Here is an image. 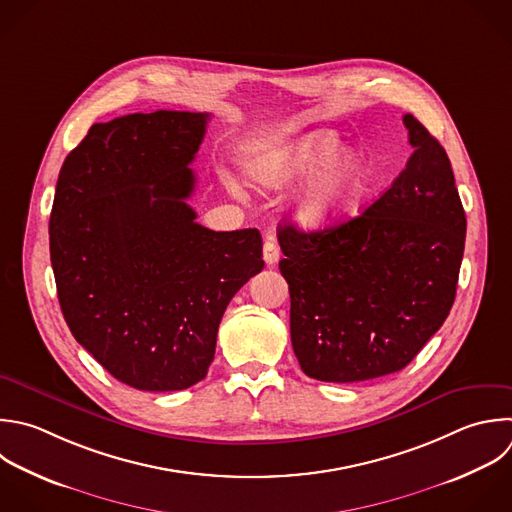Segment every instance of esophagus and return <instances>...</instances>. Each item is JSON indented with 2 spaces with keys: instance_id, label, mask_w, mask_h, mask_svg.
I'll use <instances>...</instances> for the list:
<instances>
[{
  "instance_id": "obj_1",
  "label": "esophagus",
  "mask_w": 512,
  "mask_h": 512,
  "mask_svg": "<svg viewBox=\"0 0 512 512\" xmlns=\"http://www.w3.org/2000/svg\"><path fill=\"white\" fill-rule=\"evenodd\" d=\"M278 260H280V246H278V242L274 238H268L264 242V262L268 266H274Z\"/></svg>"
}]
</instances>
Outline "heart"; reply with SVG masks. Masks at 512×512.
<instances>
[{
    "mask_svg": "<svg viewBox=\"0 0 512 512\" xmlns=\"http://www.w3.org/2000/svg\"><path fill=\"white\" fill-rule=\"evenodd\" d=\"M338 148L340 138L334 132H312L264 160L256 168L254 180L264 190H284L316 174ZM370 174V162L362 152L340 154L298 200L296 220L306 228H320L348 214L364 196Z\"/></svg>",
    "mask_w": 512,
    "mask_h": 512,
    "instance_id": "b5f03b06",
    "label": "heart"
}]
</instances>
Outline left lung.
Returning a JSON list of instances; mask_svg holds the SVG:
<instances>
[{
  "label": "left lung",
  "mask_w": 512,
  "mask_h": 512,
  "mask_svg": "<svg viewBox=\"0 0 512 512\" xmlns=\"http://www.w3.org/2000/svg\"><path fill=\"white\" fill-rule=\"evenodd\" d=\"M402 122L414 152L360 216L318 232L280 226L292 348L310 378L398 372L452 308L464 208L444 148L412 114Z\"/></svg>",
  "instance_id": "1"
}]
</instances>
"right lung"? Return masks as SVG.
<instances>
[{
    "label": "right lung",
    "mask_w": 512,
    "mask_h": 512,
    "mask_svg": "<svg viewBox=\"0 0 512 512\" xmlns=\"http://www.w3.org/2000/svg\"><path fill=\"white\" fill-rule=\"evenodd\" d=\"M210 114L94 124L60 172L50 256L74 338L120 382H200L232 296L264 268L256 228L214 232L186 204Z\"/></svg>",
    "instance_id": "1"
}]
</instances>
